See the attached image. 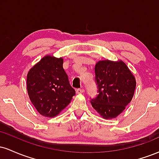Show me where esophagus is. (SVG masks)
<instances>
[{
    "label": "esophagus",
    "mask_w": 159,
    "mask_h": 159,
    "mask_svg": "<svg viewBox=\"0 0 159 159\" xmlns=\"http://www.w3.org/2000/svg\"><path fill=\"white\" fill-rule=\"evenodd\" d=\"M76 93H84V90L83 88L77 89V90H76Z\"/></svg>",
    "instance_id": "esophagus-1"
}]
</instances>
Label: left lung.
Instances as JSON below:
<instances>
[{
    "label": "left lung",
    "mask_w": 159,
    "mask_h": 159,
    "mask_svg": "<svg viewBox=\"0 0 159 159\" xmlns=\"http://www.w3.org/2000/svg\"><path fill=\"white\" fill-rule=\"evenodd\" d=\"M95 74L98 94L90 98L91 105L105 119L116 117L132 101L135 78L122 61H98L95 66Z\"/></svg>",
    "instance_id": "1"
}]
</instances>
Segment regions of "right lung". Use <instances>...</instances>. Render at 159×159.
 <instances>
[{"instance_id": "right-lung-1", "label": "right lung", "mask_w": 159, "mask_h": 159, "mask_svg": "<svg viewBox=\"0 0 159 159\" xmlns=\"http://www.w3.org/2000/svg\"><path fill=\"white\" fill-rule=\"evenodd\" d=\"M63 63L62 57L47 55L27 73L29 98L38 112L47 117L57 116L75 95Z\"/></svg>"}]
</instances>
